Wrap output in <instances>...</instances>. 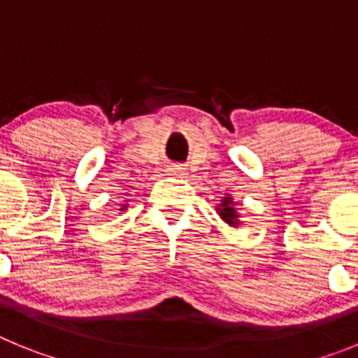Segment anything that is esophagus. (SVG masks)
Instances as JSON below:
<instances>
[{
  "label": "esophagus",
  "instance_id": "34e87169",
  "mask_svg": "<svg viewBox=\"0 0 358 358\" xmlns=\"http://www.w3.org/2000/svg\"><path fill=\"white\" fill-rule=\"evenodd\" d=\"M164 172H166V176H170V177H181V176H185V169H182L181 164H169Z\"/></svg>",
  "mask_w": 358,
  "mask_h": 358
}]
</instances>
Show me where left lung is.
<instances>
[{
  "mask_svg": "<svg viewBox=\"0 0 358 358\" xmlns=\"http://www.w3.org/2000/svg\"><path fill=\"white\" fill-rule=\"evenodd\" d=\"M236 202L233 201V197H229V195H227V197H224L222 201H220V204H218L217 206V213L220 215V218H222L224 222L226 224H229V226H233V227H236V226H240V215H238V211H236Z\"/></svg>",
  "mask_w": 358,
  "mask_h": 358,
  "instance_id": "8db88e82",
  "label": "left lung"
}]
</instances>
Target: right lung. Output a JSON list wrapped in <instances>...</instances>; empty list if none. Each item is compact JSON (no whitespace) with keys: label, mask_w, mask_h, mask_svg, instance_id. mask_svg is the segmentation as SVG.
<instances>
[{"label":"right lung","mask_w":358,"mask_h":358,"mask_svg":"<svg viewBox=\"0 0 358 358\" xmlns=\"http://www.w3.org/2000/svg\"><path fill=\"white\" fill-rule=\"evenodd\" d=\"M123 210H127V204H125V206H122V210H120V211H123Z\"/></svg>","instance_id":"add662e5"}]
</instances>
